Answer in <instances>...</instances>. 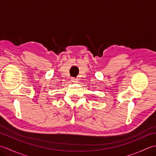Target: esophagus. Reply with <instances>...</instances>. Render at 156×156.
I'll return each mask as SVG.
<instances>
[{
	"mask_svg": "<svg viewBox=\"0 0 156 156\" xmlns=\"http://www.w3.org/2000/svg\"><path fill=\"white\" fill-rule=\"evenodd\" d=\"M71 80H72V82H78L77 79L75 78H72Z\"/></svg>",
	"mask_w": 156,
	"mask_h": 156,
	"instance_id": "1",
	"label": "esophagus"
}]
</instances>
